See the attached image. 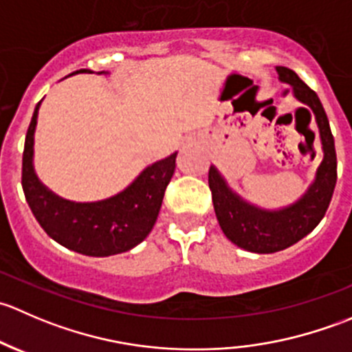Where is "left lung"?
<instances>
[{
    "mask_svg": "<svg viewBox=\"0 0 352 352\" xmlns=\"http://www.w3.org/2000/svg\"><path fill=\"white\" fill-rule=\"evenodd\" d=\"M279 80L287 83L294 97L314 110L322 141L324 158L318 165L315 180L303 197L287 208L269 211L243 201L228 187L216 166L209 168V189L212 194L216 218L226 239L240 248L255 254L285 250L307 236L327 211L337 182V156L327 113L320 98L289 67H276Z\"/></svg>",
    "mask_w": 352,
    "mask_h": 352,
    "instance_id": "left-lung-1",
    "label": "left lung"
}]
</instances>
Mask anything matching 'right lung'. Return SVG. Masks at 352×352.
<instances>
[{
    "instance_id": "add662e5",
    "label": "right lung",
    "mask_w": 352,
    "mask_h": 352,
    "mask_svg": "<svg viewBox=\"0 0 352 352\" xmlns=\"http://www.w3.org/2000/svg\"><path fill=\"white\" fill-rule=\"evenodd\" d=\"M38 107L41 102L35 105L25 136L22 160L23 194L38 225L63 247L90 257L122 254L143 242L158 218L165 189L175 172L177 153L146 166L116 196L97 202L66 201L42 186L35 175L34 133Z\"/></svg>"
}]
</instances>
